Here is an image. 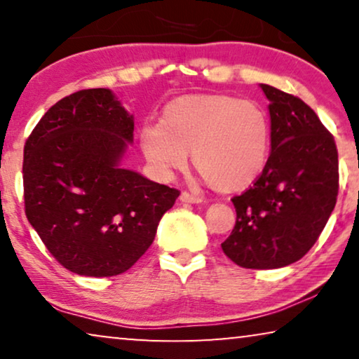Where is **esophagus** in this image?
<instances>
[{
	"label": "esophagus",
	"instance_id": "34e87169",
	"mask_svg": "<svg viewBox=\"0 0 359 359\" xmlns=\"http://www.w3.org/2000/svg\"><path fill=\"white\" fill-rule=\"evenodd\" d=\"M180 201L186 204H201L203 203V198H201V196L189 194V193H186V191H183V193L180 194Z\"/></svg>",
	"mask_w": 359,
	"mask_h": 359
}]
</instances>
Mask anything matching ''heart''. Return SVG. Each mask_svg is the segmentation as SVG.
Masks as SVG:
<instances>
[{"instance_id":"obj_1","label":"heart","mask_w":359,"mask_h":359,"mask_svg":"<svg viewBox=\"0 0 359 359\" xmlns=\"http://www.w3.org/2000/svg\"><path fill=\"white\" fill-rule=\"evenodd\" d=\"M269 119L262 107L229 95H188L170 101L158 124L140 129L145 160L161 175L183 168L191 151L198 173L219 193L255 184L269 156Z\"/></svg>"}]
</instances>
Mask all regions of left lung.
Segmentation results:
<instances>
[{"label": "left lung", "instance_id": "obj_1", "mask_svg": "<svg viewBox=\"0 0 359 359\" xmlns=\"http://www.w3.org/2000/svg\"><path fill=\"white\" fill-rule=\"evenodd\" d=\"M259 88L269 101L271 151L257 183L232 199L237 222L222 250L242 268L274 269L301 259L325 227L337 204L338 154L306 102Z\"/></svg>", "mask_w": 359, "mask_h": 359}]
</instances>
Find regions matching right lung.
I'll return each instance as SVG.
<instances>
[{
  "mask_svg": "<svg viewBox=\"0 0 359 359\" xmlns=\"http://www.w3.org/2000/svg\"><path fill=\"white\" fill-rule=\"evenodd\" d=\"M132 144L134 116L107 88L63 97L26 142L27 220L72 273L107 278L127 271L180 196L122 166Z\"/></svg>",
  "mask_w": 359,
  "mask_h": 359,
  "instance_id": "add662e5",
  "label": "right lung"
}]
</instances>
